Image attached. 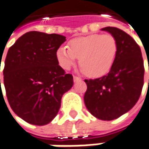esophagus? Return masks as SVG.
Returning <instances> with one entry per match:
<instances>
[{"mask_svg": "<svg viewBox=\"0 0 149 149\" xmlns=\"http://www.w3.org/2000/svg\"><path fill=\"white\" fill-rule=\"evenodd\" d=\"M80 80H81V78H80L79 77L73 76V81H74V82H78V81H80Z\"/></svg>", "mask_w": 149, "mask_h": 149, "instance_id": "1", "label": "esophagus"}]
</instances>
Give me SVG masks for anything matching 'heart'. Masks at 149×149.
I'll return each mask as SVG.
<instances>
[{"label": "heart", "instance_id": "1", "mask_svg": "<svg viewBox=\"0 0 149 149\" xmlns=\"http://www.w3.org/2000/svg\"><path fill=\"white\" fill-rule=\"evenodd\" d=\"M118 52L116 38L109 33H93L77 37L68 42L67 47L57 49L59 65L69 70L79 58L82 72L89 77H100L111 70Z\"/></svg>", "mask_w": 149, "mask_h": 149}]
</instances>
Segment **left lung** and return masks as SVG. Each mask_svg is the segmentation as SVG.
Here are the masks:
<instances>
[{
	"label": "left lung",
	"mask_w": 149,
	"mask_h": 149,
	"mask_svg": "<svg viewBox=\"0 0 149 149\" xmlns=\"http://www.w3.org/2000/svg\"><path fill=\"white\" fill-rule=\"evenodd\" d=\"M102 30L116 38L118 52L108 74L84 80V103L96 118L112 120L129 111L138 100L144 83V66L141 49L128 33L115 27Z\"/></svg>",
	"instance_id": "8db88e82"
}]
</instances>
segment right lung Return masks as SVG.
<instances>
[{"label": "right lung", "instance_id": "right-lung-1", "mask_svg": "<svg viewBox=\"0 0 149 149\" xmlns=\"http://www.w3.org/2000/svg\"><path fill=\"white\" fill-rule=\"evenodd\" d=\"M65 41L63 35L31 31L7 51L3 69L7 100L14 113L32 125L44 126L55 118L62 95L73 85L72 75L56 58Z\"/></svg>", "mask_w": 149, "mask_h": 149}]
</instances>
